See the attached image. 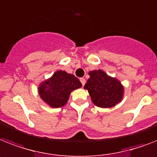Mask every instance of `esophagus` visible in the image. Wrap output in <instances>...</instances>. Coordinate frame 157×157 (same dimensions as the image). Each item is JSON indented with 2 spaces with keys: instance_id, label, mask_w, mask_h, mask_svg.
<instances>
[{
  "instance_id": "1",
  "label": "esophagus",
  "mask_w": 157,
  "mask_h": 157,
  "mask_svg": "<svg viewBox=\"0 0 157 157\" xmlns=\"http://www.w3.org/2000/svg\"><path fill=\"white\" fill-rule=\"evenodd\" d=\"M80 82H81L82 85V86H84V85H85V83H86V79H85L84 78H80Z\"/></svg>"
}]
</instances>
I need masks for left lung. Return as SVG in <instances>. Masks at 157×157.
Instances as JSON below:
<instances>
[{
	"label": "left lung",
	"mask_w": 157,
	"mask_h": 157,
	"mask_svg": "<svg viewBox=\"0 0 157 157\" xmlns=\"http://www.w3.org/2000/svg\"><path fill=\"white\" fill-rule=\"evenodd\" d=\"M89 75L84 88L97 107H111L121 101L124 87L117 79L107 76L101 70L90 71Z\"/></svg>",
	"instance_id": "left-lung-1"
}]
</instances>
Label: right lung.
<instances>
[{"label":"right lung","mask_w":157,"mask_h":157,"mask_svg":"<svg viewBox=\"0 0 157 157\" xmlns=\"http://www.w3.org/2000/svg\"><path fill=\"white\" fill-rule=\"evenodd\" d=\"M81 86L82 83L75 76L58 71L40 85L38 91L41 99L50 107H61L66 104L71 91Z\"/></svg>","instance_id":"right-lung-1"}]
</instances>
